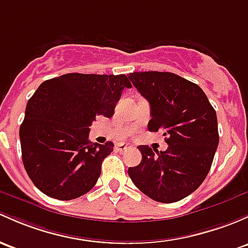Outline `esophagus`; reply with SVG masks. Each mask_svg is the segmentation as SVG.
I'll return each instance as SVG.
<instances>
[{
  "instance_id": "1",
  "label": "esophagus",
  "mask_w": 248,
  "mask_h": 248,
  "mask_svg": "<svg viewBox=\"0 0 248 248\" xmlns=\"http://www.w3.org/2000/svg\"><path fill=\"white\" fill-rule=\"evenodd\" d=\"M129 148H131V146H128V145H124V144L116 145V151H117V152H120V153L126 152V151H128Z\"/></svg>"
}]
</instances>
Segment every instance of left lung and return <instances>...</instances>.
<instances>
[{"instance_id":"8db88e82","label":"left lung","mask_w":248,"mask_h":248,"mask_svg":"<svg viewBox=\"0 0 248 248\" xmlns=\"http://www.w3.org/2000/svg\"><path fill=\"white\" fill-rule=\"evenodd\" d=\"M129 79L148 101L152 119L148 131L161 132L166 151L138 146L141 163L128 169L138 189L161 203L183 200L207 177L218 145L217 117L197 84L171 72L129 74Z\"/></svg>"}]
</instances>
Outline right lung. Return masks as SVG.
I'll use <instances>...</instances> for the list:
<instances>
[{
    "label": "right lung",
    "instance_id": "right-lung-1",
    "mask_svg": "<svg viewBox=\"0 0 248 248\" xmlns=\"http://www.w3.org/2000/svg\"><path fill=\"white\" fill-rule=\"evenodd\" d=\"M124 88H132L124 75L66 74L39 85L26 107L20 141L25 170L41 192L69 201L95 186L114 144H93L90 126L98 115H114Z\"/></svg>",
    "mask_w": 248,
    "mask_h": 248
}]
</instances>
